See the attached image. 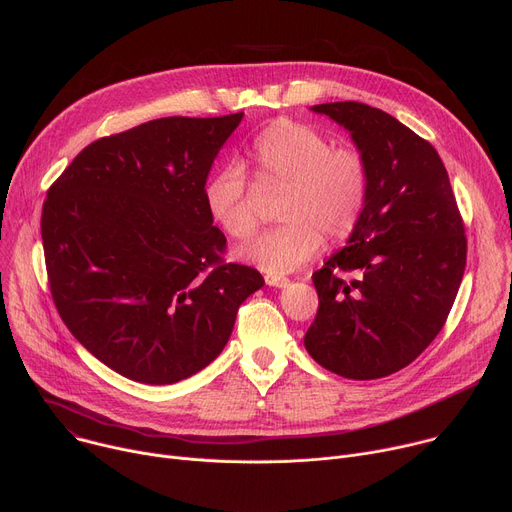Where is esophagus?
Listing matches in <instances>:
<instances>
[{
  "label": "esophagus",
  "instance_id": "1",
  "mask_svg": "<svg viewBox=\"0 0 512 512\" xmlns=\"http://www.w3.org/2000/svg\"><path fill=\"white\" fill-rule=\"evenodd\" d=\"M264 281H266L268 287H279V289H283V287L289 285V279H287V277H281V274H266Z\"/></svg>",
  "mask_w": 512,
  "mask_h": 512
}]
</instances>
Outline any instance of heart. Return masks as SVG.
Returning <instances> with one entry per match:
<instances>
[{"instance_id":"heart-1","label":"heart","mask_w":512,"mask_h":512,"mask_svg":"<svg viewBox=\"0 0 512 512\" xmlns=\"http://www.w3.org/2000/svg\"><path fill=\"white\" fill-rule=\"evenodd\" d=\"M250 155L262 178L289 184L281 217L242 248L240 260L270 274L291 272L309 262L330 240L357 229L369 201V166L355 147L334 143L303 123L274 121L252 141ZM203 203L213 223L233 240H246L258 227L250 184L240 164L217 168L203 184Z\"/></svg>"}]
</instances>
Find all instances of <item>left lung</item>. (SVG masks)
Instances as JSON below:
<instances>
[{
  "label": "left lung",
  "instance_id": "left-lung-1",
  "mask_svg": "<svg viewBox=\"0 0 512 512\" xmlns=\"http://www.w3.org/2000/svg\"><path fill=\"white\" fill-rule=\"evenodd\" d=\"M350 133L369 166V201L346 246L313 272L320 307L305 348L346 379L410 365L457 297L467 240L437 149L363 102L311 106Z\"/></svg>",
  "mask_w": 512,
  "mask_h": 512
}]
</instances>
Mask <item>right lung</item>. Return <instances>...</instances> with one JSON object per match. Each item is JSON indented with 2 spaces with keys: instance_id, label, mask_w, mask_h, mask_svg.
<instances>
[{
  "instance_id": "1",
  "label": "right lung",
  "mask_w": 512,
  "mask_h": 512,
  "mask_svg": "<svg viewBox=\"0 0 512 512\" xmlns=\"http://www.w3.org/2000/svg\"><path fill=\"white\" fill-rule=\"evenodd\" d=\"M244 112L168 116L90 143L49 188L41 233L69 332L119 375L170 385L213 363L264 285L223 264L203 184Z\"/></svg>"
}]
</instances>
